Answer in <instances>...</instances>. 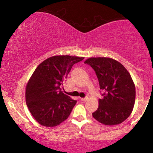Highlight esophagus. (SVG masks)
<instances>
[{
    "label": "esophagus",
    "instance_id": "34e87169",
    "mask_svg": "<svg viewBox=\"0 0 153 153\" xmlns=\"http://www.w3.org/2000/svg\"><path fill=\"white\" fill-rule=\"evenodd\" d=\"M88 99V97H85V98H80V100H82V101H87Z\"/></svg>",
    "mask_w": 153,
    "mask_h": 153
}]
</instances>
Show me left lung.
I'll return each instance as SVG.
<instances>
[{"label": "left lung", "mask_w": 153, "mask_h": 153, "mask_svg": "<svg viewBox=\"0 0 153 153\" xmlns=\"http://www.w3.org/2000/svg\"><path fill=\"white\" fill-rule=\"evenodd\" d=\"M84 63L94 69L100 89L104 92L93 117L106 126L122 123L130 115L135 103L136 88L130 74L122 64L111 58L91 57Z\"/></svg>", "instance_id": "8db88e82"}]
</instances>
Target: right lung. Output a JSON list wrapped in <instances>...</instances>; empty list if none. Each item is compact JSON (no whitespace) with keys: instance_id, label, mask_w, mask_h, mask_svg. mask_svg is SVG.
Instances as JSON below:
<instances>
[{"instance_id":"1","label":"right lung","mask_w":153,"mask_h":153,"mask_svg":"<svg viewBox=\"0 0 153 153\" xmlns=\"http://www.w3.org/2000/svg\"><path fill=\"white\" fill-rule=\"evenodd\" d=\"M84 57L56 55L38 65L25 88V101L33 118L40 125L55 127L66 120L77 101L64 94L60 86L75 63Z\"/></svg>"}]
</instances>
